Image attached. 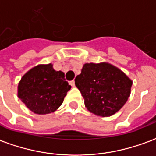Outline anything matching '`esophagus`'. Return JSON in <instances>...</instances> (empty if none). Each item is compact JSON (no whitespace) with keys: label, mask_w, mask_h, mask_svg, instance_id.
<instances>
[{"label":"esophagus","mask_w":156,"mask_h":156,"mask_svg":"<svg viewBox=\"0 0 156 156\" xmlns=\"http://www.w3.org/2000/svg\"><path fill=\"white\" fill-rule=\"evenodd\" d=\"M69 84H70V85H71V86H72L73 87H75V82H74V80H72V81L69 82Z\"/></svg>","instance_id":"obj_1"}]
</instances>
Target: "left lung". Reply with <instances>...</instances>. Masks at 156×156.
I'll return each instance as SVG.
<instances>
[{
    "label": "left lung",
    "instance_id": "left-lung-1",
    "mask_svg": "<svg viewBox=\"0 0 156 156\" xmlns=\"http://www.w3.org/2000/svg\"><path fill=\"white\" fill-rule=\"evenodd\" d=\"M75 85L90 112L110 116L122 108L131 94V79L111 63H87L75 78Z\"/></svg>",
    "mask_w": 156,
    "mask_h": 156
}]
</instances>
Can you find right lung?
Returning a JSON list of instances; mask_svg holds the SVG:
<instances>
[{"mask_svg":"<svg viewBox=\"0 0 156 156\" xmlns=\"http://www.w3.org/2000/svg\"><path fill=\"white\" fill-rule=\"evenodd\" d=\"M70 88L64 73L55 70L52 63L39 64L23 75L18 84V98L31 112L44 115L60 107Z\"/></svg>","mask_w":156,"mask_h":156,"instance_id":"right-lung-1","label":"right lung"}]
</instances>
